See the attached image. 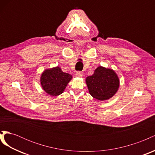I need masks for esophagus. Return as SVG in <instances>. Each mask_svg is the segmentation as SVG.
<instances>
[{
    "label": "esophagus",
    "instance_id": "esophagus-1",
    "mask_svg": "<svg viewBox=\"0 0 155 155\" xmlns=\"http://www.w3.org/2000/svg\"><path fill=\"white\" fill-rule=\"evenodd\" d=\"M83 76V73L81 72L78 71V72H77L76 74V77H78V78H81Z\"/></svg>",
    "mask_w": 155,
    "mask_h": 155
}]
</instances>
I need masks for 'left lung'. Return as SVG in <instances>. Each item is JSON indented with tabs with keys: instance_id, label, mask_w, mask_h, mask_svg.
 Instances as JSON below:
<instances>
[{
	"instance_id": "left-lung-1",
	"label": "left lung",
	"mask_w": 155,
	"mask_h": 155,
	"mask_svg": "<svg viewBox=\"0 0 155 155\" xmlns=\"http://www.w3.org/2000/svg\"><path fill=\"white\" fill-rule=\"evenodd\" d=\"M86 83L90 94L96 99L109 100L118 91L120 80L113 70L98 67L92 76L86 78Z\"/></svg>"
}]
</instances>
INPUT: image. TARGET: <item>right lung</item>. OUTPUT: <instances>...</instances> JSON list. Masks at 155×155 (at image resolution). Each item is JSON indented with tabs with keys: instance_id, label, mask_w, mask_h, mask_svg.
<instances>
[{
	"instance_id": "right-lung-1",
	"label": "right lung",
	"mask_w": 155,
	"mask_h": 155,
	"mask_svg": "<svg viewBox=\"0 0 155 155\" xmlns=\"http://www.w3.org/2000/svg\"><path fill=\"white\" fill-rule=\"evenodd\" d=\"M72 78V75L63 72L57 67L45 70L41 76V84L48 94L58 96L63 92Z\"/></svg>"
}]
</instances>
